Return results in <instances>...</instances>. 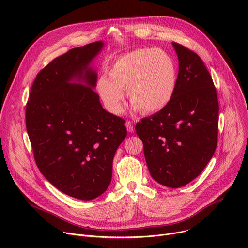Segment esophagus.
I'll list each match as a JSON object with an SVG mask.
<instances>
[{
  "label": "esophagus",
  "mask_w": 248,
  "mask_h": 248,
  "mask_svg": "<svg viewBox=\"0 0 248 248\" xmlns=\"http://www.w3.org/2000/svg\"><path fill=\"white\" fill-rule=\"evenodd\" d=\"M125 126H126V129H127L128 132H133L134 131V126L130 122H126Z\"/></svg>",
  "instance_id": "esophagus-1"
}]
</instances>
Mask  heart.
Segmentation results:
<instances>
[{
  "label": "heart",
  "mask_w": 248,
  "mask_h": 248,
  "mask_svg": "<svg viewBox=\"0 0 248 248\" xmlns=\"http://www.w3.org/2000/svg\"><path fill=\"white\" fill-rule=\"evenodd\" d=\"M178 80L173 59L161 49H138L119 57L101 77L97 90L106 109L114 115L124 111V93L134 109L148 115L163 110L171 101Z\"/></svg>",
  "instance_id": "obj_1"
}]
</instances>
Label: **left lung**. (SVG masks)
<instances>
[{
  "mask_svg": "<svg viewBox=\"0 0 248 248\" xmlns=\"http://www.w3.org/2000/svg\"><path fill=\"white\" fill-rule=\"evenodd\" d=\"M179 58L174 95L163 110L135 125L152 178L172 188L193 181L213 157L218 141L219 102L200 57L172 42Z\"/></svg>",
  "mask_w": 248,
  "mask_h": 248,
  "instance_id": "8db88e82",
  "label": "left lung"
}]
</instances>
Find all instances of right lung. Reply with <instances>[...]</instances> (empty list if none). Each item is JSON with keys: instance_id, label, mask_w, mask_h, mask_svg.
I'll return each mask as SVG.
<instances>
[{"instance_id": "1", "label": "right lung", "mask_w": 248, "mask_h": 248, "mask_svg": "<svg viewBox=\"0 0 248 248\" xmlns=\"http://www.w3.org/2000/svg\"><path fill=\"white\" fill-rule=\"evenodd\" d=\"M102 41L54 59L35 78L26 104V129L41 173L64 194L91 200L107 190L125 121L105 111L90 63ZM78 82V84L75 82Z\"/></svg>"}]
</instances>
